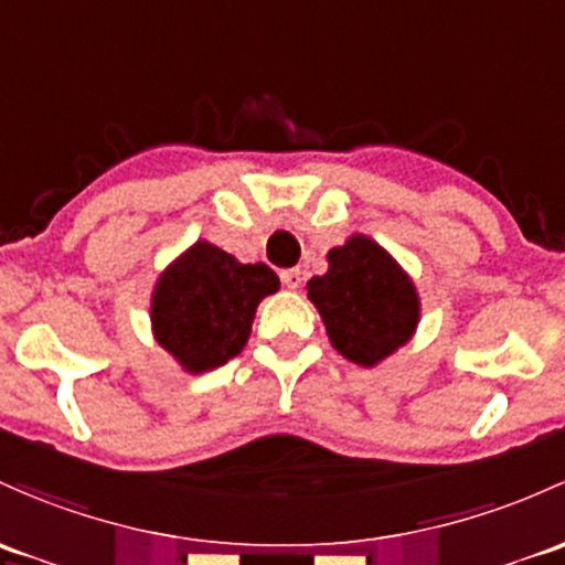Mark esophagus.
I'll use <instances>...</instances> for the list:
<instances>
[{
    "mask_svg": "<svg viewBox=\"0 0 565 565\" xmlns=\"http://www.w3.org/2000/svg\"><path fill=\"white\" fill-rule=\"evenodd\" d=\"M281 281H284V287H287V289H298L300 281H302L298 267H289V270H281Z\"/></svg>",
    "mask_w": 565,
    "mask_h": 565,
    "instance_id": "esophagus-1",
    "label": "esophagus"
}]
</instances>
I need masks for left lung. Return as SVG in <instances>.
Instances as JSON below:
<instances>
[{"label":"left lung","mask_w":565,"mask_h":565,"mask_svg":"<svg viewBox=\"0 0 565 565\" xmlns=\"http://www.w3.org/2000/svg\"><path fill=\"white\" fill-rule=\"evenodd\" d=\"M330 270L308 281L330 343L358 365H376L408 341L419 322L412 278L365 235H352L328 254Z\"/></svg>","instance_id":"1"}]
</instances>
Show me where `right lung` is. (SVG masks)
<instances>
[{
	"label": "right lung",
	"instance_id": "1",
	"mask_svg": "<svg viewBox=\"0 0 565 565\" xmlns=\"http://www.w3.org/2000/svg\"><path fill=\"white\" fill-rule=\"evenodd\" d=\"M276 289L278 276L265 263L243 265L198 241L159 276L153 335L189 373L213 371L246 347L259 300Z\"/></svg>",
	"mask_w": 565,
	"mask_h": 565
}]
</instances>
